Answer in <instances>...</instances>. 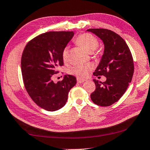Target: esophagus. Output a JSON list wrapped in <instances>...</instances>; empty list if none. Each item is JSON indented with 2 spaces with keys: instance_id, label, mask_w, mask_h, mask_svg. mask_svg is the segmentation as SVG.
<instances>
[{
  "instance_id": "34e87169",
  "label": "esophagus",
  "mask_w": 150,
  "mask_h": 150,
  "mask_svg": "<svg viewBox=\"0 0 150 150\" xmlns=\"http://www.w3.org/2000/svg\"><path fill=\"white\" fill-rule=\"evenodd\" d=\"M77 82H78L79 83H81L84 82L86 80H85V79H79V78H77Z\"/></svg>"
}]
</instances>
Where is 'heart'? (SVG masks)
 <instances>
[{
  "label": "heart",
  "mask_w": 150,
  "mask_h": 150,
  "mask_svg": "<svg viewBox=\"0 0 150 150\" xmlns=\"http://www.w3.org/2000/svg\"><path fill=\"white\" fill-rule=\"evenodd\" d=\"M75 42L80 46L88 53H92L97 49L99 46V41L94 35L90 33H83L79 35L75 40ZM62 59L64 62H67L69 59V47H66L63 49L62 53ZM91 70V65H77L70 69V73L75 75L79 78H86L88 76Z\"/></svg>",
  "instance_id": "obj_1"
}]
</instances>
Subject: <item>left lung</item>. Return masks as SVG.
Here are the masks:
<instances>
[{
	"mask_svg": "<svg viewBox=\"0 0 150 150\" xmlns=\"http://www.w3.org/2000/svg\"><path fill=\"white\" fill-rule=\"evenodd\" d=\"M87 31L97 35L104 45L103 54L93 75L106 77L103 83L93 79L96 89L91 98L95 104L109 106L122 97L131 82L134 74L132 56L124 40L114 31L105 29H90Z\"/></svg>",
	"mask_w": 150,
	"mask_h": 150,
	"instance_id": "obj_1",
	"label": "left lung"
}]
</instances>
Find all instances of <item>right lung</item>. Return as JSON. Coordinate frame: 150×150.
Returning <instances> with one entry per match:
<instances>
[{"label":"right lung","mask_w":150,"mask_h":150,"mask_svg":"<svg viewBox=\"0 0 150 150\" xmlns=\"http://www.w3.org/2000/svg\"><path fill=\"white\" fill-rule=\"evenodd\" d=\"M74 35L73 31H49L38 35L27 43L21 58L24 84L33 101L42 108L55 111L64 107L68 95L76 84V77L65 75L53 82L52 76L64 64L63 49Z\"/></svg>","instance_id":"right-lung-1"}]
</instances>
